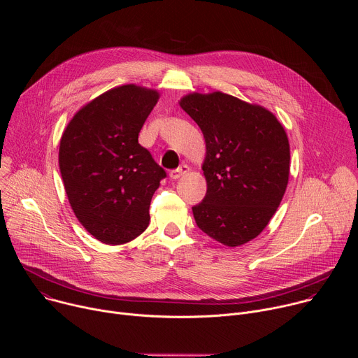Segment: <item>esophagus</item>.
<instances>
[{
    "label": "esophagus",
    "instance_id": "esophagus-1",
    "mask_svg": "<svg viewBox=\"0 0 358 358\" xmlns=\"http://www.w3.org/2000/svg\"><path fill=\"white\" fill-rule=\"evenodd\" d=\"M188 171H189V167H188L187 164H182V166H180L178 169L171 170V171H170V177H171L173 180H178V178H181L182 176H185Z\"/></svg>",
    "mask_w": 358,
    "mask_h": 358
}]
</instances>
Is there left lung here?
I'll return each mask as SVG.
<instances>
[{
	"instance_id": "1",
	"label": "left lung",
	"mask_w": 358,
	"mask_h": 358,
	"mask_svg": "<svg viewBox=\"0 0 358 358\" xmlns=\"http://www.w3.org/2000/svg\"><path fill=\"white\" fill-rule=\"evenodd\" d=\"M180 106L199 126L207 194L192 207L198 228L225 246L257 238L285 195L290 147L276 116L235 96L188 93Z\"/></svg>"
}]
</instances>
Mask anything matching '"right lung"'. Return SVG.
Returning <instances> with one entry per match:
<instances>
[{"mask_svg": "<svg viewBox=\"0 0 358 358\" xmlns=\"http://www.w3.org/2000/svg\"><path fill=\"white\" fill-rule=\"evenodd\" d=\"M160 93L137 85L94 97L68 123L59 169L71 207L97 241L122 245L145 231L152 194L166 177L138 133Z\"/></svg>", "mask_w": 358, "mask_h": 358, "instance_id": "add662e5", "label": "right lung"}]
</instances>
